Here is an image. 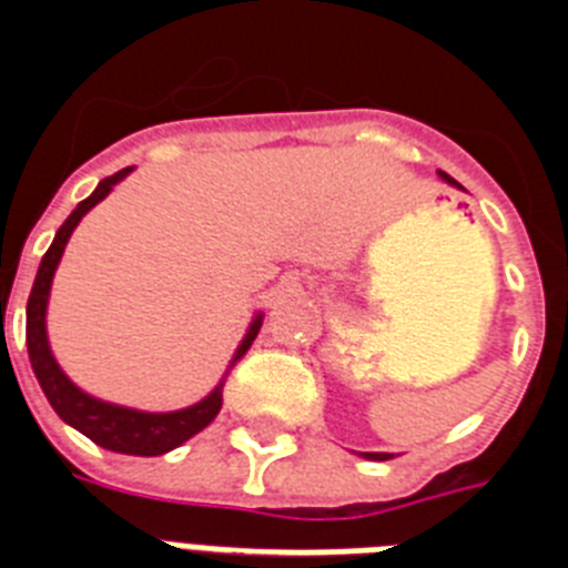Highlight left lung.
Returning <instances> with one entry per match:
<instances>
[{
  "instance_id": "1",
  "label": "left lung",
  "mask_w": 568,
  "mask_h": 568,
  "mask_svg": "<svg viewBox=\"0 0 568 568\" xmlns=\"http://www.w3.org/2000/svg\"><path fill=\"white\" fill-rule=\"evenodd\" d=\"M440 176H443V182H448V185H455V189L463 191V185L457 180H452V176L443 174V171H440ZM359 457H366V460H388L392 455H386V452H359Z\"/></svg>"
}]
</instances>
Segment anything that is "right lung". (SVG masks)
<instances>
[{
  "label": "right lung",
  "instance_id": "obj_1",
  "mask_svg": "<svg viewBox=\"0 0 568 568\" xmlns=\"http://www.w3.org/2000/svg\"><path fill=\"white\" fill-rule=\"evenodd\" d=\"M131 171H134V165L122 168V171H116L113 176H105V180L97 185V191H93L88 200L79 202L77 209L71 211V216L62 223V229L57 231L51 248L45 251L42 263H39L31 297H28V334H24V337H28V357H31V368L33 374H37L39 386L45 392L53 412H57L68 426H73L77 432L91 437L97 446L108 448V452H120V455L136 457H156L171 452V448L182 446L185 440H191L196 432H202V428L209 426L216 414H220V408H223L225 377H229V372L234 368L236 359L248 352L254 337L260 334L263 314H254L243 343L236 345L234 357H231L229 368H225L223 379L214 386V392L189 408H180V412H140V408L105 403L100 400V397H91V394L82 392L79 386H73L71 379H68V374L59 368L57 357L51 354V343H48L45 314L48 297H51L53 274H57L62 251H65L68 240H71L79 220H82L97 202L105 200L113 191V185L125 180Z\"/></svg>",
  "mask_w": 568,
  "mask_h": 568
}]
</instances>
